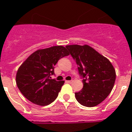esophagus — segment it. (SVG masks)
Wrapping results in <instances>:
<instances>
[{"mask_svg":"<svg viewBox=\"0 0 132 132\" xmlns=\"http://www.w3.org/2000/svg\"><path fill=\"white\" fill-rule=\"evenodd\" d=\"M73 80H67L66 82H68V83H71V82H73Z\"/></svg>","mask_w":132,"mask_h":132,"instance_id":"esophagus-1","label":"esophagus"}]
</instances>
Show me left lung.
<instances>
[{
    "instance_id": "1",
    "label": "left lung",
    "mask_w": 132,
    "mask_h": 132,
    "mask_svg": "<svg viewBox=\"0 0 132 132\" xmlns=\"http://www.w3.org/2000/svg\"><path fill=\"white\" fill-rule=\"evenodd\" d=\"M82 79L83 87L75 93L82 106L93 107L105 100L111 93L116 80V71L110 61L87 45H67Z\"/></svg>"
}]
</instances>
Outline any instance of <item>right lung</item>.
Returning <instances> with one entry per match:
<instances>
[{
	"label": "right lung",
	"mask_w": 132,
	"mask_h": 132,
	"mask_svg": "<svg viewBox=\"0 0 132 132\" xmlns=\"http://www.w3.org/2000/svg\"><path fill=\"white\" fill-rule=\"evenodd\" d=\"M69 55L61 45L39 50L22 64L16 73L20 91L32 103L48 105L57 98L64 81L52 79L58 61Z\"/></svg>",
	"instance_id": "obj_1"
}]
</instances>
